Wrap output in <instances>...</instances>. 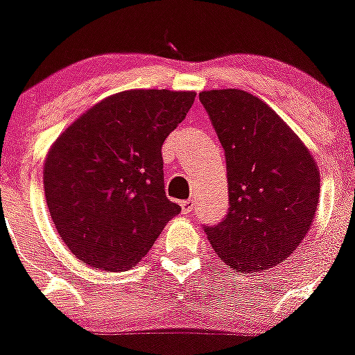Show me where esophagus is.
I'll return each mask as SVG.
<instances>
[{"label":"esophagus","instance_id":"obj_1","mask_svg":"<svg viewBox=\"0 0 355 355\" xmlns=\"http://www.w3.org/2000/svg\"><path fill=\"white\" fill-rule=\"evenodd\" d=\"M180 207H182V212L189 214V212H193V209H194V201L184 200V201H180Z\"/></svg>","mask_w":355,"mask_h":355}]
</instances>
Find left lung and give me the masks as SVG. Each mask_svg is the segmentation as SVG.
<instances>
[{"label":"left lung","instance_id":"8db88e82","mask_svg":"<svg viewBox=\"0 0 355 355\" xmlns=\"http://www.w3.org/2000/svg\"><path fill=\"white\" fill-rule=\"evenodd\" d=\"M226 157L230 210L205 226L217 257L237 272H261L306 237L320 194L318 166L295 132L244 90L201 92Z\"/></svg>","mask_w":355,"mask_h":355}]
</instances>
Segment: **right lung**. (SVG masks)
Masks as SVG:
<instances>
[{
    "label": "right lung",
    "mask_w": 355,
    "mask_h": 355,
    "mask_svg": "<svg viewBox=\"0 0 355 355\" xmlns=\"http://www.w3.org/2000/svg\"><path fill=\"white\" fill-rule=\"evenodd\" d=\"M194 92L127 90L62 132L44 164L51 217L86 265L122 272L138 263L180 207L166 198L162 143Z\"/></svg>",
    "instance_id": "1"
}]
</instances>
